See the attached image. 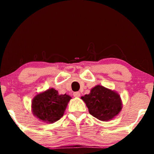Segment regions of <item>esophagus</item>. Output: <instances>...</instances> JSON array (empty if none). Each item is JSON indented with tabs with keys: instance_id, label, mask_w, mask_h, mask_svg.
Wrapping results in <instances>:
<instances>
[{
	"instance_id": "1",
	"label": "esophagus",
	"mask_w": 154,
	"mask_h": 154,
	"mask_svg": "<svg viewBox=\"0 0 154 154\" xmlns=\"http://www.w3.org/2000/svg\"><path fill=\"white\" fill-rule=\"evenodd\" d=\"M73 96H75V97H76V98L80 97V96H81V94H80V92H74V93H73Z\"/></svg>"
}]
</instances>
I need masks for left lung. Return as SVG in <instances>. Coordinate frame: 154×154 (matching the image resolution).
I'll return each mask as SVG.
<instances>
[{"label": "left lung", "mask_w": 154, "mask_h": 154, "mask_svg": "<svg viewBox=\"0 0 154 154\" xmlns=\"http://www.w3.org/2000/svg\"><path fill=\"white\" fill-rule=\"evenodd\" d=\"M88 106L89 113L101 121H108L116 116L122 109L119 96L114 91L102 85H96L89 94L82 97Z\"/></svg>", "instance_id": "1"}]
</instances>
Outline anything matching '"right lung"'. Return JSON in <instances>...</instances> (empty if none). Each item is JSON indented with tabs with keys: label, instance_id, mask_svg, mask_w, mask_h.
Masks as SVG:
<instances>
[{
	"label": "right lung",
	"instance_id": "add662e5",
	"mask_svg": "<svg viewBox=\"0 0 154 154\" xmlns=\"http://www.w3.org/2000/svg\"><path fill=\"white\" fill-rule=\"evenodd\" d=\"M71 99L65 94L59 95L54 88L36 95L32 102L34 116L47 123L59 120L64 115L67 104Z\"/></svg>",
	"mask_w": 154,
	"mask_h": 154
}]
</instances>
